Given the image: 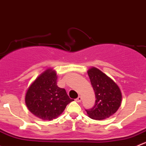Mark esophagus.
I'll list each match as a JSON object with an SVG mask.
<instances>
[{"instance_id": "1", "label": "esophagus", "mask_w": 146, "mask_h": 146, "mask_svg": "<svg viewBox=\"0 0 146 146\" xmlns=\"http://www.w3.org/2000/svg\"><path fill=\"white\" fill-rule=\"evenodd\" d=\"M82 100V97L81 96H78V97L76 99V101L78 102V103H80V101Z\"/></svg>"}]
</instances>
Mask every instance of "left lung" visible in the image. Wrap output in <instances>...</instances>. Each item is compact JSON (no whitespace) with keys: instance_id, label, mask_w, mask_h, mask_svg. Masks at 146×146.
Listing matches in <instances>:
<instances>
[{"instance_id":"1","label":"left lung","mask_w":146,"mask_h":146,"mask_svg":"<svg viewBox=\"0 0 146 146\" xmlns=\"http://www.w3.org/2000/svg\"><path fill=\"white\" fill-rule=\"evenodd\" d=\"M92 87L96 95L94 106L86 110L90 118L103 120L113 115L119 108L122 95L116 83L96 68L88 70Z\"/></svg>"}]
</instances>
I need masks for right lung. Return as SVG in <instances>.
Wrapping results in <instances>:
<instances>
[{"label":"right lung","mask_w":146,"mask_h":146,"mask_svg":"<svg viewBox=\"0 0 146 146\" xmlns=\"http://www.w3.org/2000/svg\"><path fill=\"white\" fill-rule=\"evenodd\" d=\"M55 70L43 72L31 85L25 95V104L33 114L43 120L51 121L58 118L73 99L64 88L57 86Z\"/></svg>","instance_id":"1"}]
</instances>
